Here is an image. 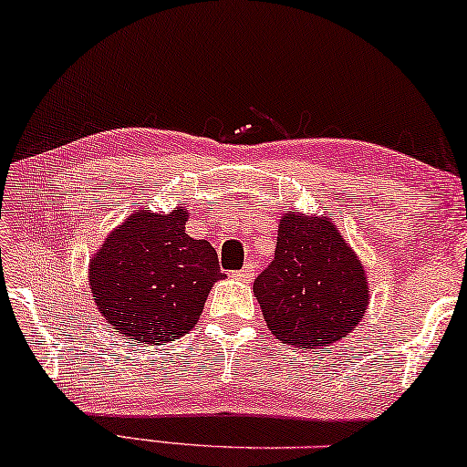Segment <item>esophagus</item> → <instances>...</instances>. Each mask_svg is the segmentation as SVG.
Listing matches in <instances>:
<instances>
[{
	"label": "esophagus",
	"instance_id": "obj_1",
	"mask_svg": "<svg viewBox=\"0 0 467 467\" xmlns=\"http://www.w3.org/2000/svg\"><path fill=\"white\" fill-rule=\"evenodd\" d=\"M253 275H254V263H246L242 269L232 271V277L234 279H242V282H250V279H253Z\"/></svg>",
	"mask_w": 467,
	"mask_h": 467
}]
</instances>
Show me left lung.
<instances>
[{
  "label": "left lung",
  "mask_w": 467,
  "mask_h": 467,
  "mask_svg": "<svg viewBox=\"0 0 467 467\" xmlns=\"http://www.w3.org/2000/svg\"><path fill=\"white\" fill-rule=\"evenodd\" d=\"M253 290L274 336L292 347H326L347 336L368 308L363 265L326 217L285 214L275 256Z\"/></svg>",
  "instance_id": "1"
}]
</instances>
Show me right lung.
<instances>
[{
	"label": "right lung",
	"mask_w": 467,
	"mask_h": 467,
	"mask_svg": "<svg viewBox=\"0 0 467 467\" xmlns=\"http://www.w3.org/2000/svg\"><path fill=\"white\" fill-rule=\"evenodd\" d=\"M188 213H135L106 238L89 263L93 300L129 340L182 338L198 324L221 274L206 240L185 234Z\"/></svg>",
	"instance_id": "add662e5"
}]
</instances>
